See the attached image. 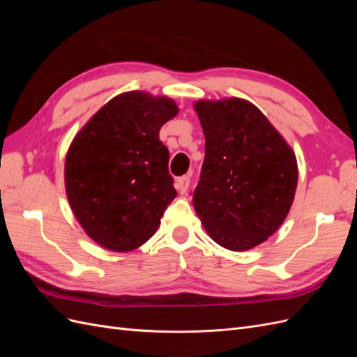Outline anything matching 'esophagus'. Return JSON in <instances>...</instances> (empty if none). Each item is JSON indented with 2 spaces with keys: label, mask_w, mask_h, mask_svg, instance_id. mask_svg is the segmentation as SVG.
I'll return each instance as SVG.
<instances>
[{
  "label": "esophagus",
  "mask_w": 357,
  "mask_h": 357,
  "mask_svg": "<svg viewBox=\"0 0 357 357\" xmlns=\"http://www.w3.org/2000/svg\"><path fill=\"white\" fill-rule=\"evenodd\" d=\"M190 185V176H183L177 180V189L180 193H186Z\"/></svg>",
  "instance_id": "34e87169"
}]
</instances>
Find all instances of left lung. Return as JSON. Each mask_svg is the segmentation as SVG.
<instances>
[{"instance_id": "1", "label": "left lung", "mask_w": 357, "mask_h": 357, "mask_svg": "<svg viewBox=\"0 0 357 357\" xmlns=\"http://www.w3.org/2000/svg\"><path fill=\"white\" fill-rule=\"evenodd\" d=\"M205 135V158L192 204L213 241L244 252L271 236L294 204L295 152L250 101L193 104Z\"/></svg>"}]
</instances>
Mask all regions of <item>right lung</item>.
Here are the masks:
<instances>
[{"label": "right lung", "mask_w": 357, "mask_h": 357, "mask_svg": "<svg viewBox=\"0 0 357 357\" xmlns=\"http://www.w3.org/2000/svg\"><path fill=\"white\" fill-rule=\"evenodd\" d=\"M178 113L174 100L131 91L114 96L75 134L66 158V192L84 232L125 253L149 241L177 197L169 153L159 139Z\"/></svg>", "instance_id": "1"}]
</instances>
